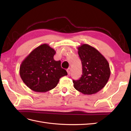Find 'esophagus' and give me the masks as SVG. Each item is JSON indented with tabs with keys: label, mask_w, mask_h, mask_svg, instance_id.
Wrapping results in <instances>:
<instances>
[{
	"label": "esophagus",
	"mask_w": 131,
	"mask_h": 131,
	"mask_svg": "<svg viewBox=\"0 0 131 131\" xmlns=\"http://www.w3.org/2000/svg\"><path fill=\"white\" fill-rule=\"evenodd\" d=\"M67 73H68V75H70V74L71 73V68H69L68 69H67Z\"/></svg>",
	"instance_id": "obj_1"
}]
</instances>
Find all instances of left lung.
<instances>
[{"label": "left lung", "instance_id": "obj_1", "mask_svg": "<svg viewBox=\"0 0 131 131\" xmlns=\"http://www.w3.org/2000/svg\"><path fill=\"white\" fill-rule=\"evenodd\" d=\"M78 49L82 63V74L79 80H73L74 88L84 94L96 93L109 80V63L96 49L88 44H81Z\"/></svg>", "mask_w": 131, "mask_h": 131}]
</instances>
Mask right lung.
Wrapping results in <instances>:
<instances>
[{"instance_id": "right-lung-1", "label": "right lung", "mask_w": 131, "mask_h": 131, "mask_svg": "<svg viewBox=\"0 0 131 131\" xmlns=\"http://www.w3.org/2000/svg\"><path fill=\"white\" fill-rule=\"evenodd\" d=\"M56 51L47 43L34 49L23 61L19 75L23 82L35 92H46L54 89L61 77L67 75L61 61L54 60Z\"/></svg>"}]
</instances>
